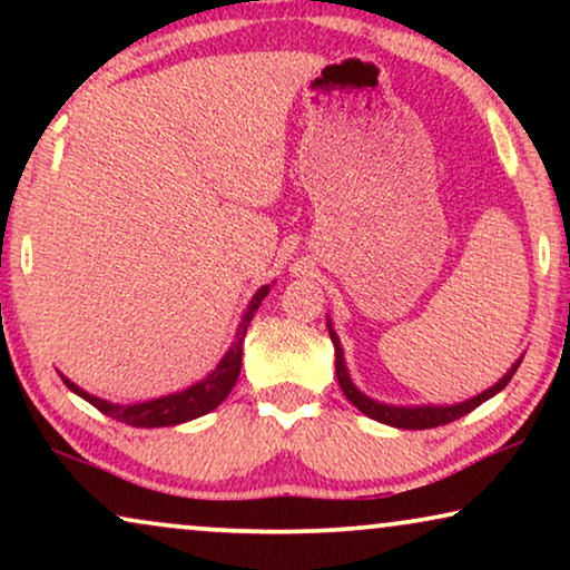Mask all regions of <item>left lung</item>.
<instances>
[{
	"label": "left lung",
	"instance_id": "obj_1",
	"mask_svg": "<svg viewBox=\"0 0 570 570\" xmlns=\"http://www.w3.org/2000/svg\"><path fill=\"white\" fill-rule=\"evenodd\" d=\"M330 337L334 342V368H337V381L342 386V392H345V396L350 402L355 404L357 410L365 412V415L379 420V423H386V425H394V428H404V431H425V428H439V425H446V423H454V420L464 417L466 412H472L474 407H480L482 402L490 400V396H495L501 389L509 384L513 373H517L519 363L517 361L511 365V371L505 373V376L498 381L495 386H490L488 392H482L478 396H472V400H466L462 404H451V407H392V404H381V402H373L368 400V396L357 392V389L353 386V381H350L347 376V368H345V357H342V347H340V340L337 334L332 332L330 326Z\"/></svg>",
	"mask_w": 570,
	"mask_h": 570
}]
</instances>
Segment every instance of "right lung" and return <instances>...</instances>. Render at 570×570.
<instances>
[{"instance_id":"right-lung-1","label":"right lung","mask_w":570,"mask_h":570,"mask_svg":"<svg viewBox=\"0 0 570 570\" xmlns=\"http://www.w3.org/2000/svg\"><path fill=\"white\" fill-rule=\"evenodd\" d=\"M267 293H269V285H264L256 291L252 303H248L244 318H240L236 342H233V347L225 353L220 365H217V368L209 373L207 379H202L199 384L184 389V392L160 396V400L139 402V404H111L106 400H98V396H92L88 392H82V389L75 386L69 379H65V384L72 389L75 394H80L85 402H90L92 407L104 412V415L121 420V423H127L131 428H166V425L186 423V420H194L199 415H207L209 410H215L217 404H220L225 396L230 394L233 384H236V379L240 373V357H244L246 330H248V324H252L256 308L262 306L264 295Z\"/></svg>"}]
</instances>
